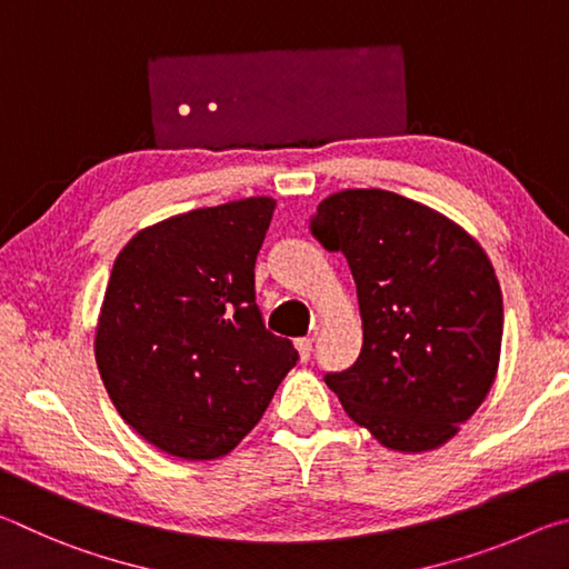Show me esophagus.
Returning a JSON list of instances; mask_svg holds the SVG:
<instances>
[{
  "mask_svg": "<svg viewBox=\"0 0 569 569\" xmlns=\"http://www.w3.org/2000/svg\"><path fill=\"white\" fill-rule=\"evenodd\" d=\"M296 349H298V356H301V361L306 363L308 359H311L313 339H296Z\"/></svg>",
  "mask_w": 569,
  "mask_h": 569,
  "instance_id": "obj_1",
  "label": "esophagus"
}]
</instances>
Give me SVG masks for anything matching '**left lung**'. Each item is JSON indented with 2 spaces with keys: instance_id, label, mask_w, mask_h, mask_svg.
Listing matches in <instances>:
<instances>
[{
  "instance_id": "8db88e82",
  "label": "left lung",
  "mask_w": 569,
  "mask_h": 569,
  "mask_svg": "<svg viewBox=\"0 0 569 569\" xmlns=\"http://www.w3.org/2000/svg\"><path fill=\"white\" fill-rule=\"evenodd\" d=\"M311 233L349 261L363 326L359 359L326 373L329 389L383 447H441L497 377L505 311L487 253L455 220L379 188L321 200Z\"/></svg>"
}]
</instances>
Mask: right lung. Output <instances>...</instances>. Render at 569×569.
Wrapping results in <instances>:
<instances>
[{
	"label": "right lung",
	"mask_w": 569,
	"mask_h": 569,
	"mask_svg": "<svg viewBox=\"0 0 569 569\" xmlns=\"http://www.w3.org/2000/svg\"><path fill=\"white\" fill-rule=\"evenodd\" d=\"M276 200L198 208L142 228L114 258L94 359L124 423L166 455L238 447L298 361L256 306Z\"/></svg>",
	"instance_id": "add662e5"
}]
</instances>
